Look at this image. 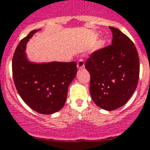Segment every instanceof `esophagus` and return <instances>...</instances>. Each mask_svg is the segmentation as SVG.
<instances>
[{
    "mask_svg": "<svg viewBox=\"0 0 150 150\" xmlns=\"http://www.w3.org/2000/svg\"><path fill=\"white\" fill-rule=\"evenodd\" d=\"M84 68V60H79L77 63V69L81 70V69H83Z\"/></svg>",
    "mask_w": 150,
    "mask_h": 150,
    "instance_id": "1",
    "label": "esophagus"
}]
</instances>
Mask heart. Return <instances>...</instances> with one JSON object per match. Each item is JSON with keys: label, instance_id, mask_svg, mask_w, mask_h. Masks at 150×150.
<instances>
[{"label": "heart", "instance_id": "heart-1", "mask_svg": "<svg viewBox=\"0 0 150 150\" xmlns=\"http://www.w3.org/2000/svg\"><path fill=\"white\" fill-rule=\"evenodd\" d=\"M103 44H104V43L103 42V41H100V42L97 45V49H100L102 48V47H103Z\"/></svg>", "mask_w": 150, "mask_h": 150}]
</instances>
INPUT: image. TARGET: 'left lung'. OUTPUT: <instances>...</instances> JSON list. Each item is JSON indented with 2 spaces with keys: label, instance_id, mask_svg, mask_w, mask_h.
I'll list each match as a JSON object with an SVG mask.
<instances>
[{
  "label": "left lung",
  "instance_id": "8db88e82",
  "mask_svg": "<svg viewBox=\"0 0 150 150\" xmlns=\"http://www.w3.org/2000/svg\"><path fill=\"white\" fill-rule=\"evenodd\" d=\"M112 32V45L96 51L87 59L90 92L93 101L106 111L125 105L137 87L139 58L133 41L117 28Z\"/></svg>",
  "mask_w": 150,
  "mask_h": 150
}]
</instances>
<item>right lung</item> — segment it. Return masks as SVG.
<instances>
[{"instance_id": "1", "label": "right lung", "mask_w": 150, "mask_h": 150, "mask_svg": "<svg viewBox=\"0 0 150 150\" xmlns=\"http://www.w3.org/2000/svg\"><path fill=\"white\" fill-rule=\"evenodd\" d=\"M40 30L31 31L16 48L13 78L19 95L29 107L40 114L52 115L64 106L68 89L76 75V63L30 61L25 52L27 44Z\"/></svg>"}]
</instances>
